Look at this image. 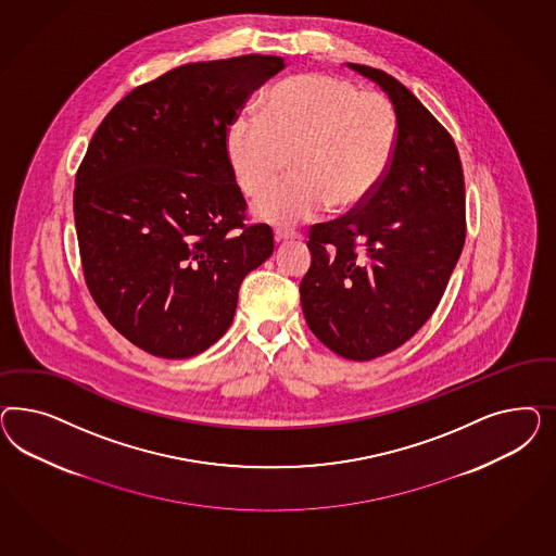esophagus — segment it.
Returning a JSON list of instances; mask_svg holds the SVG:
<instances>
[{
    "mask_svg": "<svg viewBox=\"0 0 556 556\" xmlns=\"http://www.w3.org/2000/svg\"><path fill=\"white\" fill-rule=\"evenodd\" d=\"M273 238H275L277 244H281V242H289V240H298L300 235L298 232H289V230H275Z\"/></svg>",
    "mask_w": 556,
    "mask_h": 556,
    "instance_id": "esophagus-1",
    "label": "esophagus"
}]
</instances>
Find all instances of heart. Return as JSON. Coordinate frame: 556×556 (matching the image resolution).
<instances>
[{
	"instance_id": "obj_1",
	"label": "heart",
	"mask_w": 556,
	"mask_h": 556,
	"mask_svg": "<svg viewBox=\"0 0 556 556\" xmlns=\"http://www.w3.org/2000/svg\"><path fill=\"white\" fill-rule=\"evenodd\" d=\"M395 147L391 101L324 73L275 85L261 116L240 114L226 135L228 163L247 195L262 193L292 156L294 177L253 205L254 218L275 226L300 224L326 207L358 210L383 184Z\"/></svg>"
}]
</instances>
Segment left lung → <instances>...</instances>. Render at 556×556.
<instances>
[{"label": "left lung", "instance_id": "1", "mask_svg": "<svg viewBox=\"0 0 556 556\" xmlns=\"http://www.w3.org/2000/svg\"><path fill=\"white\" fill-rule=\"evenodd\" d=\"M349 67L388 93L397 147L369 202L312 228L300 293L309 330L332 353L370 361L434 314L465 244V177L455 140L405 85Z\"/></svg>", "mask_w": 556, "mask_h": 556}]
</instances>
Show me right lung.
I'll return each instance as SVG.
<instances>
[{
	"label": "right lung",
	"instance_id": "1",
	"mask_svg": "<svg viewBox=\"0 0 556 556\" xmlns=\"http://www.w3.org/2000/svg\"><path fill=\"white\" fill-rule=\"evenodd\" d=\"M286 67L247 54L189 63L132 89L77 170L73 212L85 283L138 349L189 358L226 334L242 279L273 254L226 154L244 101Z\"/></svg>",
	"mask_w": 556,
	"mask_h": 556
}]
</instances>
